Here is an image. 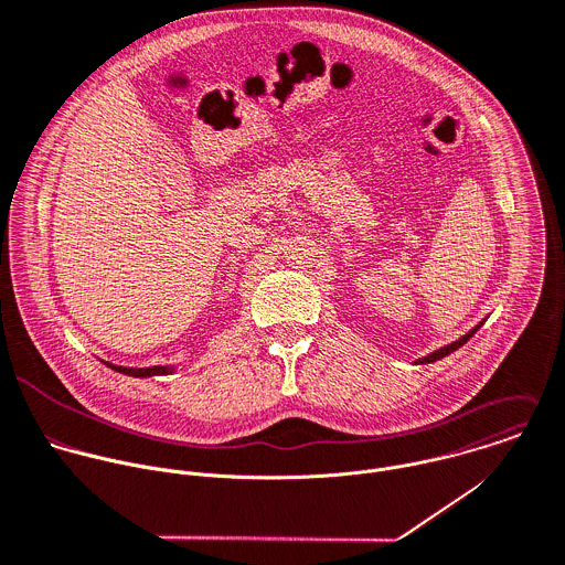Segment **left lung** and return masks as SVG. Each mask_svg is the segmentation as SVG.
I'll return each instance as SVG.
<instances>
[{
	"mask_svg": "<svg viewBox=\"0 0 565 565\" xmlns=\"http://www.w3.org/2000/svg\"><path fill=\"white\" fill-rule=\"evenodd\" d=\"M482 323H484V321H482ZM482 323H480V326H482ZM480 326H476V328H473V330H471V332H467V334H465V337H462V339H458V341H454V343H451V345H445V348H440V350H436V352H431V354H427V356H423V359H420V361H418V363H423V365H425V363H434V361H440V359H445V356H449V354H451V352H456V350H458V348H460V345H465V343H467V341H469V339H471V337H473V334H476V332H478V330H480Z\"/></svg>",
	"mask_w": 565,
	"mask_h": 565,
	"instance_id": "1",
	"label": "left lung"
}]
</instances>
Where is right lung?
Listing matches in <instances>:
<instances>
[{
    "label": "right lung",
    "instance_id": "right-lung-1",
    "mask_svg": "<svg viewBox=\"0 0 565 565\" xmlns=\"http://www.w3.org/2000/svg\"><path fill=\"white\" fill-rule=\"evenodd\" d=\"M107 367L120 372V374H127V376H136V379H147V376H162V374H171L173 367H162V365H156V367H120V365H111V363H105Z\"/></svg>",
    "mask_w": 565,
    "mask_h": 565
}]
</instances>
